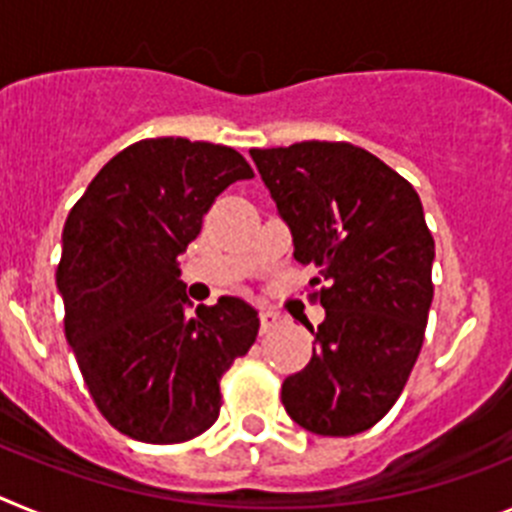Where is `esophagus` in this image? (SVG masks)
I'll use <instances>...</instances> for the list:
<instances>
[{
    "label": "esophagus",
    "instance_id": "esophagus-1",
    "mask_svg": "<svg viewBox=\"0 0 512 512\" xmlns=\"http://www.w3.org/2000/svg\"><path fill=\"white\" fill-rule=\"evenodd\" d=\"M259 318H261V328H264V330L277 328V325L282 323V315H279V312H274V310H269V307H261Z\"/></svg>",
    "mask_w": 512,
    "mask_h": 512
}]
</instances>
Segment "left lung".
<instances>
[{
    "instance_id": "obj_1",
    "label": "left lung",
    "mask_w": 512,
    "mask_h": 512,
    "mask_svg": "<svg viewBox=\"0 0 512 512\" xmlns=\"http://www.w3.org/2000/svg\"><path fill=\"white\" fill-rule=\"evenodd\" d=\"M295 259L328 282L302 372L282 384L289 418L318 436H356L390 413L423 346L436 243L413 184L351 143L253 148ZM320 279H315L318 284Z\"/></svg>"
}]
</instances>
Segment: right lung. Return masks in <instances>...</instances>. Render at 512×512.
Returning a JSON list of instances; mask_svg holds the SVG:
<instances>
[{"instance_id":"right-lung-1","label":"right lung","mask_w":512,"mask_h":512,"mask_svg":"<svg viewBox=\"0 0 512 512\" xmlns=\"http://www.w3.org/2000/svg\"><path fill=\"white\" fill-rule=\"evenodd\" d=\"M228 146L138 140L102 166L63 225L66 341L99 413L143 443H182L220 415V379L259 336L241 297L192 305L179 253L225 187L251 179Z\"/></svg>"}]
</instances>
